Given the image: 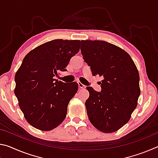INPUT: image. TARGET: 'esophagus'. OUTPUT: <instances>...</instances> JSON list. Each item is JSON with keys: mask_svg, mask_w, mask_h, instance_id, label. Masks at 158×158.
I'll list each match as a JSON object with an SVG mask.
<instances>
[{"mask_svg": "<svg viewBox=\"0 0 158 158\" xmlns=\"http://www.w3.org/2000/svg\"><path fill=\"white\" fill-rule=\"evenodd\" d=\"M77 83H78V85H79V89H85V85H84V84H81V82H80V81H78Z\"/></svg>", "mask_w": 158, "mask_h": 158, "instance_id": "obj_1", "label": "esophagus"}]
</instances>
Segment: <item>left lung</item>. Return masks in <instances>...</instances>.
I'll return each mask as SVG.
<instances>
[{
	"instance_id": "1",
	"label": "left lung",
	"mask_w": 158,
	"mask_h": 158,
	"mask_svg": "<svg viewBox=\"0 0 158 158\" xmlns=\"http://www.w3.org/2000/svg\"><path fill=\"white\" fill-rule=\"evenodd\" d=\"M81 54L93 76L102 77L101 92L88 86L85 101L90 123L102 132L118 130L129 121L140 95L139 74L132 58L116 45L81 40Z\"/></svg>"
}]
</instances>
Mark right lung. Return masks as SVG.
Segmentation results:
<instances>
[{
    "label": "right lung",
    "instance_id": "obj_1",
    "mask_svg": "<svg viewBox=\"0 0 158 158\" xmlns=\"http://www.w3.org/2000/svg\"><path fill=\"white\" fill-rule=\"evenodd\" d=\"M80 40H54L26 56L15 74V94L26 121L36 129L49 131L65 118L69 102L78 90L77 82L56 79L66 71L70 58L79 52Z\"/></svg>",
    "mask_w": 158,
    "mask_h": 158
}]
</instances>
